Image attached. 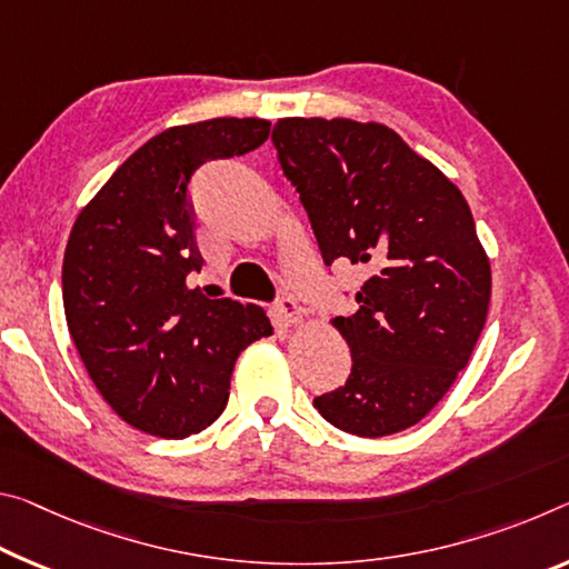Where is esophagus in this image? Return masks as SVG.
<instances>
[{
  "instance_id": "esophagus-1",
  "label": "esophagus",
  "mask_w": 569,
  "mask_h": 569,
  "mask_svg": "<svg viewBox=\"0 0 569 569\" xmlns=\"http://www.w3.org/2000/svg\"><path fill=\"white\" fill-rule=\"evenodd\" d=\"M278 313H281L283 321L291 323V327H301L303 323V309L291 299V296H283V299L278 301Z\"/></svg>"
}]
</instances>
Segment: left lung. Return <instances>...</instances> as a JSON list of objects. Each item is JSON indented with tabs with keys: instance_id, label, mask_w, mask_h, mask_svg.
Returning <instances> with one entry per match:
<instances>
[{
	"instance_id": "1",
	"label": "left lung",
	"mask_w": 569,
	"mask_h": 569,
	"mask_svg": "<svg viewBox=\"0 0 569 569\" xmlns=\"http://www.w3.org/2000/svg\"><path fill=\"white\" fill-rule=\"evenodd\" d=\"M273 143L323 263L367 266L359 309L331 319L351 351L345 387L313 408L382 438L420 422L468 365L491 301V263L461 194L390 126L278 119Z\"/></svg>"
}]
</instances>
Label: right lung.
<instances>
[{
  "label": "right lung",
  "instance_id": "add662e5",
  "mask_svg": "<svg viewBox=\"0 0 569 569\" xmlns=\"http://www.w3.org/2000/svg\"><path fill=\"white\" fill-rule=\"evenodd\" d=\"M266 119H210L157 133L80 210L62 258V306L90 380L131 428L187 438L228 405L240 351L270 337L260 306L207 299L189 182L210 159L268 139Z\"/></svg>",
  "mask_w": 569,
  "mask_h": 569
}]
</instances>
